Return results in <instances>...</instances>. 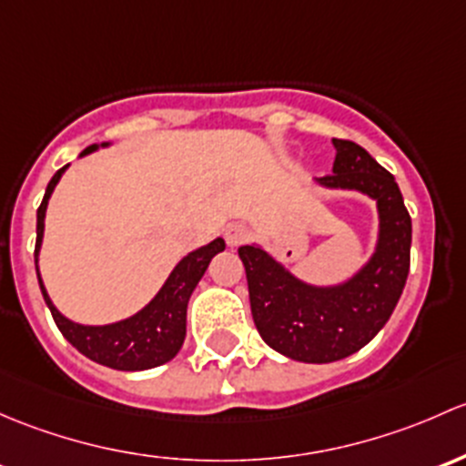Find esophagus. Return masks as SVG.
<instances>
[{
	"label": "esophagus",
	"mask_w": 466,
	"mask_h": 466,
	"mask_svg": "<svg viewBox=\"0 0 466 466\" xmlns=\"http://www.w3.org/2000/svg\"><path fill=\"white\" fill-rule=\"evenodd\" d=\"M224 238H227L228 247H239V244H244L248 238H251V228L242 222L228 224L227 231H224Z\"/></svg>",
	"instance_id": "1"
}]
</instances>
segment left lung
I'll use <instances>...</instances> for the list:
<instances>
[{"instance_id":"left-lung-1","label":"left lung","mask_w":466,"mask_h":466,"mask_svg":"<svg viewBox=\"0 0 466 466\" xmlns=\"http://www.w3.org/2000/svg\"><path fill=\"white\" fill-rule=\"evenodd\" d=\"M332 143V175L319 184L359 190L377 201L379 239L370 260L340 285L316 287L256 244L238 248L258 332L268 348L303 363L339 361L370 343L390 319L410 268V215L395 177L357 143Z\"/></svg>"}]
</instances>
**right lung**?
I'll list each match as a JSON object with an SVG mask.
<instances>
[{"mask_svg":"<svg viewBox=\"0 0 466 466\" xmlns=\"http://www.w3.org/2000/svg\"><path fill=\"white\" fill-rule=\"evenodd\" d=\"M100 146H109V143H100ZM98 150V146H89L87 150L80 152V157L89 155V152ZM66 170L60 167L54 177H51L49 186H46L45 199H42L40 208H37V239H35V271L37 282H40L42 296H45L46 305H49L51 316H54L57 329L62 337L69 340L80 354L91 359V361L100 363V366L114 368V370H150V368L163 366L170 361L177 352L181 350L186 339V309H188L190 294L195 291L198 282L208 268V262L219 251H224V239H213L206 247H199L198 251L188 253L184 260L179 262L167 280L163 282L159 294L150 300L141 311L129 316L126 320L109 325H80L62 316L51 303L49 294L45 289V282L40 278V268H37V256H40L42 235H45V215L46 204H49L51 193L60 181L62 172Z\"/></svg>","mask_w":466,"mask_h":466,"instance_id":"1","label":"right lung"}]
</instances>
